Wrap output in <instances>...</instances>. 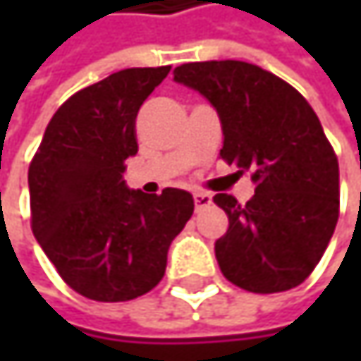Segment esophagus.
Listing matches in <instances>:
<instances>
[{"mask_svg":"<svg viewBox=\"0 0 361 361\" xmlns=\"http://www.w3.org/2000/svg\"><path fill=\"white\" fill-rule=\"evenodd\" d=\"M211 202H213L211 194H204V192H196V194H194V204H196V211H202V209H207Z\"/></svg>","mask_w":361,"mask_h":361,"instance_id":"esophagus-1","label":"esophagus"}]
</instances>
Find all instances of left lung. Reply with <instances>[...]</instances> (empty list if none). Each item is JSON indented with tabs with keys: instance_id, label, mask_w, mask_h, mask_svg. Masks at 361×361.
Wrapping results in <instances>:
<instances>
[{
	"instance_id": "left-lung-1",
	"label": "left lung",
	"mask_w": 361,
	"mask_h": 361,
	"mask_svg": "<svg viewBox=\"0 0 361 361\" xmlns=\"http://www.w3.org/2000/svg\"><path fill=\"white\" fill-rule=\"evenodd\" d=\"M173 81L204 96L224 131L219 157L251 171L247 204L213 202L228 215L215 243L221 274L251 293L299 286L318 265L338 219V161L318 114L280 77L240 60L190 62Z\"/></svg>"
}]
</instances>
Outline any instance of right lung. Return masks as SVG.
<instances>
[{"mask_svg": "<svg viewBox=\"0 0 361 361\" xmlns=\"http://www.w3.org/2000/svg\"><path fill=\"white\" fill-rule=\"evenodd\" d=\"M171 66L125 68L71 96L45 127L29 167L31 226L62 280L94 301H129L165 276L167 251L194 198L131 190L135 116Z\"/></svg>", "mask_w": 361, "mask_h": 361, "instance_id": "add662e5", "label": "right lung"}]
</instances>
